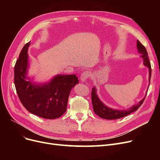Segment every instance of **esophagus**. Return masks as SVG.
<instances>
[{
    "label": "esophagus",
    "instance_id": "esophagus-1",
    "mask_svg": "<svg viewBox=\"0 0 160 160\" xmlns=\"http://www.w3.org/2000/svg\"><path fill=\"white\" fill-rule=\"evenodd\" d=\"M90 72L89 71H85L82 72L81 75V82H85L89 77H90Z\"/></svg>",
    "mask_w": 160,
    "mask_h": 160
}]
</instances>
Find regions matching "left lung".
<instances>
[{"mask_svg": "<svg viewBox=\"0 0 160 160\" xmlns=\"http://www.w3.org/2000/svg\"><path fill=\"white\" fill-rule=\"evenodd\" d=\"M137 48L138 52L141 54V57L143 58V65L148 67L149 69V83H150V79H151L152 75V69L151 64H150V62L148 58V52L146 51V47H145L139 41H137ZM146 96H145L144 98L140 101L138 103L133 105L132 107H131L130 108L126 110H118L109 108L108 106H106L98 98V95L97 94V90L95 87H93V88H92L91 91V101L95 113L99 116L101 118L109 120L123 118L125 116H127L130 113L134 112V111H137L138 108L143 103V101L145 98H146Z\"/></svg>", "mask_w": 160, "mask_h": 160, "instance_id": "1", "label": "left lung"}]
</instances>
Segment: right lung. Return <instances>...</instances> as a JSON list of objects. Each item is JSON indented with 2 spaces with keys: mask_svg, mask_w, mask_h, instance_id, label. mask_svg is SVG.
Wrapping results in <instances>:
<instances>
[{
  "mask_svg": "<svg viewBox=\"0 0 160 160\" xmlns=\"http://www.w3.org/2000/svg\"><path fill=\"white\" fill-rule=\"evenodd\" d=\"M27 42L14 66V85L22 105L30 113L44 119L60 118L67 111L71 89L79 83L75 75H58L47 83H34L26 77L28 62Z\"/></svg>",
  "mask_w": 160,
  "mask_h": 160,
  "instance_id": "obj_1",
  "label": "right lung"
}]
</instances>
